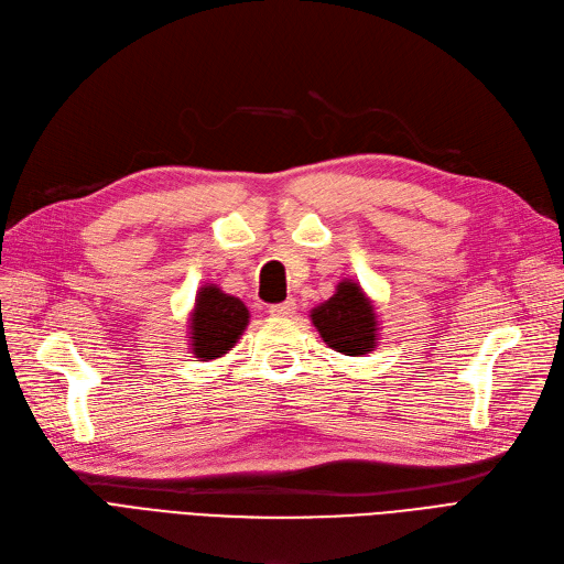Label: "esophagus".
<instances>
[{
	"instance_id": "34e87169",
	"label": "esophagus",
	"mask_w": 564,
	"mask_h": 564,
	"mask_svg": "<svg viewBox=\"0 0 564 564\" xmlns=\"http://www.w3.org/2000/svg\"><path fill=\"white\" fill-rule=\"evenodd\" d=\"M295 308H297L295 300H285V302H281V304H271V306H269V314H271V316L288 318V316L295 314Z\"/></svg>"
}]
</instances>
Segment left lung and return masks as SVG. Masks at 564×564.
<instances>
[{
    "label": "left lung",
    "mask_w": 564,
    "mask_h": 564,
    "mask_svg": "<svg viewBox=\"0 0 564 564\" xmlns=\"http://www.w3.org/2000/svg\"><path fill=\"white\" fill-rule=\"evenodd\" d=\"M311 321L323 341L344 356H365L377 346V314L362 288L352 281H341L335 295L311 311Z\"/></svg>",
    "instance_id": "8db88e82"
}]
</instances>
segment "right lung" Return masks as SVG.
I'll return each instance as SVG.
<instances>
[{
  "label": "right lung",
  "instance_id": "1",
  "mask_svg": "<svg viewBox=\"0 0 564 564\" xmlns=\"http://www.w3.org/2000/svg\"><path fill=\"white\" fill-rule=\"evenodd\" d=\"M248 325V308L239 297L225 295L218 285H204L191 318L195 358L216 360L237 344Z\"/></svg>",
  "mask_w": 564,
  "mask_h": 564
}]
</instances>
